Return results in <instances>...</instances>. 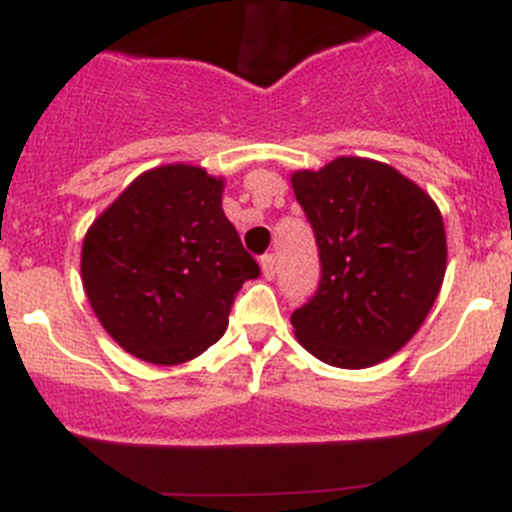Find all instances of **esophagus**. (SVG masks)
Segmentation results:
<instances>
[{
	"mask_svg": "<svg viewBox=\"0 0 512 512\" xmlns=\"http://www.w3.org/2000/svg\"><path fill=\"white\" fill-rule=\"evenodd\" d=\"M261 273L268 278V281L276 276V258H273V254H266L261 258Z\"/></svg>",
	"mask_w": 512,
	"mask_h": 512,
	"instance_id": "esophagus-1",
	"label": "esophagus"
}]
</instances>
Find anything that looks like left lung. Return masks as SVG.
Here are the masks:
<instances>
[{"mask_svg":"<svg viewBox=\"0 0 512 512\" xmlns=\"http://www.w3.org/2000/svg\"><path fill=\"white\" fill-rule=\"evenodd\" d=\"M313 226L321 283L291 313L298 343L336 368H368L401 351L426 321L448 261L440 209L383 161L338 156L293 171Z\"/></svg>","mask_w":512,"mask_h":512,"instance_id":"obj_1","label":"left lung"}]
</instances>
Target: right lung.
I'll use <instances>...</instances> for the list:
<instances>
[{
	"label": "right lung",
	"mask_w": 512,
	"mask_h": 512,
	"mask_svg": "<svg viewBox=\"0 0 512 512\" xmlns=\"http://www.w3.org/2000/svg\"><path fill=\"white\" fill-rule=\"evenodd\" d=\"M221 194L224 179L201 166H156L86 231V298L131 356L154 366L201 356L224 336L244 281L261 273L226 219Z\"/></svg>",
	"instance_id": "obj_1"
}]
</instances>
